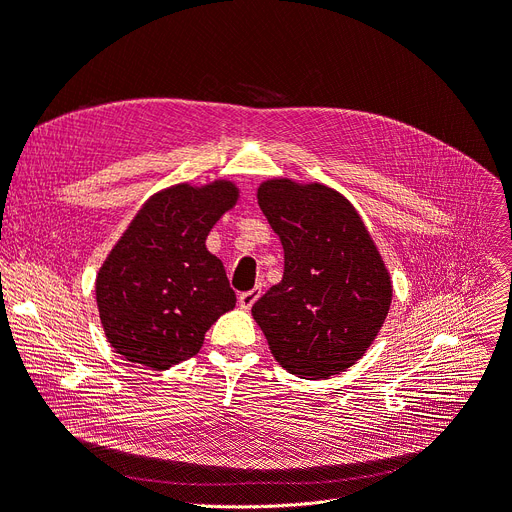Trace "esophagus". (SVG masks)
Wrapping results in <instances>:
<instances>
[{
    "mask_svg": "<svg viewBox=\"0 0 512 512\" xmlns=\"http://www.w3.org/2000/svg\"><path fill=\"white\" fill-rule=\"evenodd\" d=\"M259 297H261V286L253 288V291L240 293V297H238V305H240L242 309H251V307H253V303H255Z\"/></svg>",
    "mask_w": 512,
    "mask_h": 512,
    "instance_id": "34e87169",
    "label": "esophagus"
}]
</instances>
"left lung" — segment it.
I'll return each mask as SVG.
<instances>
[{
	"label": "left lung",
	"instance_id": "obj_1",
	"mask_svg": "<svg viewBox=\"0 0 512 512\" xmlns=\"http://www.w3.org/2000/svg\"><path fill=\"white\" fill-rule=\"evenodd\" d=\"M257 203L284 249V274L251 309L276 362L301 379L345 372L381 332L387 265L360 213L335 188L272 177Z\"/></svg>",
	"mask_w": 512,
	"mask_h": 512
}]
</instances>
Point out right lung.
Masks as SVG:
<instances>
[{
  "label": "right lung",
  "instance_id": "1",
  "mask_svg": "<svg viewBox=\"0 0 512 512\" xmlns=\"http://www.w3.org/2000/svg\"><path fill=\"white\" fill-rule=\"evenodd\" d=\"M240 198L230 180L175 184L152 194L96 276L104 335L121 358L167 370L203 347L205 332L234 309L224 263L207 236Z\"/></svg>",
  "mask_w": 512,
  "mask_h": 512
}]
</instances>
